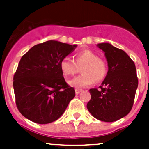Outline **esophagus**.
<instances>
[{
    "mask_svg": "<svg viewBox=\"0 0 149 149\" xmlns=\"http://www.w3.org/2000/svg\"><path fill=\"white\" fill-rule=\"evenodd\" d=\"M81 92V89H75V93L76 95H78L79 93Z\"/></svg>",
    "mask_w": 149,
    "mask_h": 149,
    "instance_id": "1",
    "label": "esophagus"
}]
</instances>
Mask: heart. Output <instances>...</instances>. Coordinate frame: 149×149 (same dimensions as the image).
Wrapping results in <instances>:
<instances>
[{
  "label": "heart",
  "instance_id": "b5f03b06",
  "mask_svg": "<svg viewBox=\"0 0 149 149\" xmlns=\"http://www.w3.org/2000/svg\"><path fill=\"white\" fill-rule=\"evenodd\" d=\"M81 75L68 82L72 86L85 88L93 83L101 82L107 74V64L103 59L89 49L78 51L74 54V59L65 57L60 61V68L65 77L74 75L81 68Z\"/></svg>",
  "mask_w": 149,
  "mask_h": 149
}]
</instances>
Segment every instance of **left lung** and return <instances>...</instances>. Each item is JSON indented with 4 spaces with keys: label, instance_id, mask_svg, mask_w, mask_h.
I'll list each match as a JSON object with an SVG mask.
<instances>
[{
    "label": "left lung",
    "instance_id": "1",
    "mask_svg": "<svg viewBox=\"0 0 149 149\" xmlns=\"http://www.w3.org/2000/svg\"><path fill=\"white\" fill-rule=\"evenodd\" d=\"M97 47L104 52L108 71L100 89H90L91 99L86 107L98 120L112 122L129 113L138 86L135 64L122 50L110 43Z\"/></svg>",
    "mask_w": 149,
    "mask_h": 149
}]
</instances>
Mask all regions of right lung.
I'll return each instance as SVG.
<instances>
[{"label": "right lung", "mask_w": 149, "mask_h": 149, "mask_svg": "<svg viewBox=\"0 0 149 149\" xmlns=\"http://www.w3.org/2000/svg\"><path fill=\"white\" fill-rule=\"evenodd\" d=\"M76 47L50 40L34 45L22 56L13 88L17 107L27 119L38 124L54 122L74 98L75 91L65 81L60 63Z\"/></svg>", "instance_id": "1"}]
</instances>
